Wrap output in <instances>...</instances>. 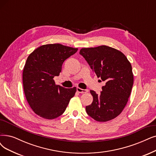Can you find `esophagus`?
<instances>
[{"mask_svg":"<svg viewBox=\"0 0 156 156\" xmlns=\"http://www.w3.org/2000/svg\"><path fill=\"white\" fill-rule=\"evenodd\" d=\"M76 90L80 93H87L89 91L87 89H82L79 88V87H77Z\"/></svg>","mask_w":156,"mask_h":156,"instance_id":"34e87169","label":"esophagus"}]
</instances>
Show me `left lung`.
Here are the masks:
<instances>
[{"instance_id": "left-lung-1", "label": "left lung", "mask_w": 156, "mask_h": 156, "mask_svg": "<svg viewBox=\"0 0 156 156\" xmlns=\"http://www.w3.org/2000/svg\"><path fill=\"white\" fill-rule=\"evenodd\" d=\"M80 54L97 77L105 82L100 94L90 91L93 101L86 106V112L97 122H105L116 118L127 103L133 85L130 63L122 52L107 45L82 48Z\"/></svg>"}]
</instances>
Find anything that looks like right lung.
<instances>
[{"mask_svg": "<svg viewBox=\"0 0 156 156\" xmlns=\"http://www.w3.org/2000/svg\"><path fill=\"white\" fill-rule=\"evenodd\" d=\"M60 44L43 45L27 57L23 70L24 94L32 110L47 119L56 118L65 112L76 88L66 89L55 84L63 62L76 53Z\"/></svg>", "mask_w": 156, "mask_h": 156, "instance_id": "obj_1", "label": "right lung"}]
</instances>
